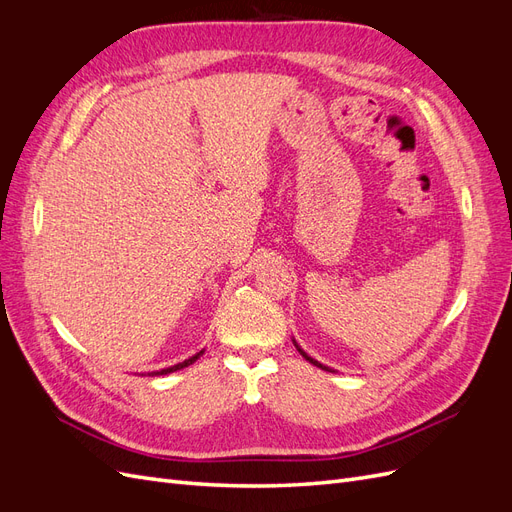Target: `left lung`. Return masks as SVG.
<instances>
[{
	"label": "left lung",
	"mask_w": 512,
	"mask_h": 512,
	"mask_svg": "<svg viewBox=\"0 0 512 512\" xmlns=\"http://www.w3.org/2000/svg\"><path fill=\"white\" fill-rule=\"evenodd\" d=\"M292 344H294V348H297V350L301 352V356H303V359H305V361H309V363H312V365H316V367H320V369H324V371H333L331 367H327V365H322L320 361L312 359V356H309V354H307V352H305V350H303V348H301V346H299L297 342H294V339H292Z\"/></svg>",
	"instance_id": "1"
}]
</instances>
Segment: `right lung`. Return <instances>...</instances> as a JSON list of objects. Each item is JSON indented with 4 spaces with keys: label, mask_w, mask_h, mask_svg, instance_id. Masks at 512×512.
I'll list each match as a JSON object with an SVG mask.
<instances>
[{
    "label": "right lung",
    "mask_w": 512,
    "mask_h": 512,
    "mask_svg": "<svg viewBox=\"0 0 512 512\" xmlns=\"http://www.w3.org/2000/svg\"><path fill=\"white\" fill-rule=\"evenodd\" d=\"M203 352H205V350H200V352H196L194 356H190V359H185L183 363H177V365H173V367H166V369H160V371H151L149 376H166V374H173V371H177V369H183V367L192 365L196 359H200V356H203Z\"/></svg>",
    "instance_id": "add662e5"
}]
</instances>
